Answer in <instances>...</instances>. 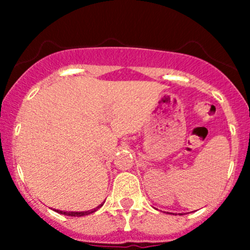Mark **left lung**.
<instances>
[{
  "label": "left lung",
  "mask_w": 250,
  "mask_h": 250,
  "mask_svg": "<svg viewBox=\"0 0 250 250\" xmlns=\"http://www.w3.org/2000/svg\"><path fill=\"white\" fill-rule=\"evenodd\" d=\"M168 214H170V213H168Z\"/></svg>",
  "instance_id": "8db88e82"
}]
</instances>
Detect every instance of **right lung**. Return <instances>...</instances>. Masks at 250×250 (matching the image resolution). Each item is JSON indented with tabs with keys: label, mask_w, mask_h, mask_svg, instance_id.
<instances>
[{
	"label": "right lung",
	"mask_w": 250,
	"mask_h": 250,
	"mask_svg": "<svg viewBox=\"0 0 250 250\" xmlns=\"http://www.w3.org/2000/svg\"><path fill=\"white\" fill-rule=\"evenodd\" d=\"M102 206H103V203H102V205L97 206L96 208L91 209V210H87V211H63V210H56V209H55V211H56V213L63 214V215H68V216H84V215H89V214L94 213V211H96L97 209L101 208Z\"/></svg>",
	"instance_id": "1"
}]
</instances>
